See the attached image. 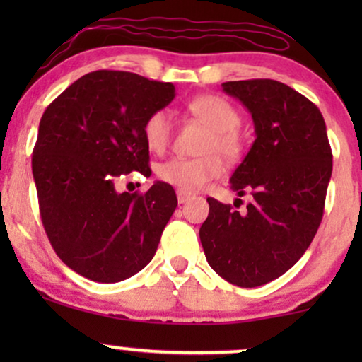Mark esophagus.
<instances>
[{
	"label": "esophagus",
	"instance_id": "1",
	"mask_svg": "<svg viewBox=\"0 0 362 362\" xmlns=\"http://www.w3.org/2000/svg\"><path fill=\"white\" fill-rule=\"evenodd\" d=\"M176 196H177V202H180V204H185L187 199H191V197H192L191 192H186V191H182V189H177L176 191Z\"/></svg>",
	"mask_w": 362,
	"mask_h": 362
}]
</instances>
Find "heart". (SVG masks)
Returning a JSON list of instances; mask_svg holds the SVG:
<instances>
[{"label": "heart", "mask_w": 362, "mask_h": 362, "mask_svg": "<svg viewBox=\"0 0 362 362\" xmlns=\"http://www.w3.org/2000/svg\"><path fill=\"white\" fill-rule=\"evenodd\" d=\"M189 112L202 125L209 128L201 158L175 156L158 166V176L168 185L182 191H197L207 182L216 180L224 171L218 156L235 160L242 151V140L237 128L240 115L234 105L217 95H201L189 102ZM173 120L168 110H156L146 118L143 125V138L151 151H165L171 141ZM219 152L218 156L216 153Z\"/></svg>", "instance_id": "b5f03b06"}]
</instances>
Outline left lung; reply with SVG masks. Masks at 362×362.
Instances as JSON below:
<instances>
[{
  "mask_svg": "<svg viewBox=\"0 0 362 362\" xmlns=\"http://www.w3.org/2000/svg\"><path fill=\"white\" fill-rule=\"evenodd\" d=\"M250 112L255 128L230 176L244 211L207 197L199 229L207 264L222 279L254 288L279 279L308 249L323 217L333 155L318 107L285 83L252 78L222 83ZM240 201V199H239Z\"/></svg>",
  "mask_w": 362,
  "mask_h": 362,
  "instance_id": "8db88e82",
  "label": "left lung"
}]
</instances>
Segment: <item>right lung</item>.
Returning a JSON list of instances; mask_svg holds the SVG:
<instances>
[{
  "instance_id": "right-lung-1",
  "label": "right lung",
  "mask_w": 362,
  "mask_h": 362,
  "mask_svg": "<svg viewBox=\"0 0 362 362\" xmlns=\"http://www.w3.org/2000/svg\"><path fill=\"white\" fill-rule=\"evenodd\" d=\"M171 82L95 71L46 108L33 151V176L46 234L64 264L100 284L130 279L150 264L177 206L156 181L145 194L118 192L132 171L150 176L143 125L175 98Z\"/></svg>"
}]
</instances>
